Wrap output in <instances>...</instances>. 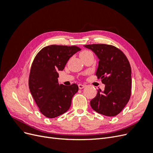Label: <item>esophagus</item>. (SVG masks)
I'll use <instances>...</instances> for the list:
<instances>
[{
    "mask_svg": "<svg viewBox=\"0 0 153 153\" xmlns=\"http://www.w3.org/2000/svg\"><path fill=\"white\" fill-rule=\"evenodd\" d=\"M85 87V85H82V84H78V88H79L80 89H84V88Z\"/></svg>",
    "mask_w": 153,
    "mask_h": 153,
    "instance_id": "34e87169",
    "label": "esophagus"
}]
</instances>
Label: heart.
Here are the masks:
<instances>
[{"label":"heart","instance_id":"obj_1","mask_svg":"<svg viewBox=\"0 0 153 153\" xmlns=\"http://www.w3.org/2000/svg\"><path fill=\"white\" fill-rule=\"evenodd\" d=\"M92 53L91 52V51H89V50H84L82 51V52L80 53V57H84V56H86V55H88L89 54H92Z\"/></svg>","mask_w":153,"mask_h":153}]
</instances>
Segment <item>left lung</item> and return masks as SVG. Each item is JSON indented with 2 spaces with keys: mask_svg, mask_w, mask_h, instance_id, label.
<instances>
[{
  "mask_svg": "<svg viewBox=\"0 0 153 153\" xmlns=\"http://www.w3.org/2000/svg\"><path fill=\"white\" fill-rule=\"evenodd\" d=\"M99 59L96 75L105 85L90 101L96 112L108 117L121 112L131 96V69L126 55L117 47L106 44L86 45Z\"/></svg>",
  "mask_w": 153,
  "mask_h": 153,
  "instance_id": "8db88e82",
  "label": "left lung"
}]
</instances>
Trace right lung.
Segmentation results:
<instances>
[{
    "instance_id": "add662e5",
    "label": "right lung",
    "mask_w": 153,
    "mask_h": 153,
    "mask_svg": "<svg viewBox=\"0 0 153 153\" xmlns=\"http://www.w3.org/2000/svg\"><path fill=\"white\" fill-rule=\"evenodd\" d=\"M80 50L76 46H47L39 51L32 62L29 89L39 111L48 118L67 112L73 96L78 91L76 84L59 85L58 72L62 71L69 58Z\"/></svg>"
}]
</instances>
